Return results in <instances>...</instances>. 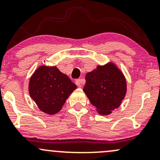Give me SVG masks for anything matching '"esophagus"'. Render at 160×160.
Wrapping results in <instances>:
<instances>
[{"label":"esophagus","mask_w":160,"mask_h":160,"mask_svg":"<svg viewBox=\"0 0 160 160\" xmlns=\"http://www.w3.org/2000/svg\"><path fill=\"white\" fill-rule=\"evenodd\" d=\"M75 83H76V85L78 86V87H81L82 84L83 83V80H82V79H78V80H76V81H75Z\"/></svg>","instance_id":"esophagus-1"}]
</instances>
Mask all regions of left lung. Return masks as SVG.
<instances>
[{"label":"left lung","mask_w":160,"mask_h":160,"mask_svg":"<svg viewBox=\"0 0 160 160\" xmlns=\"http://www.w3.org/2000/svg\"><path fill=\"white\" fill-rule=\"evenodd\" d=\"M83 92L101 115L118 108L126 94V80L113 62L98 65L86 75Z\"/></svg>","instance_id":"left-lung-1"}]
</instances>
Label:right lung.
<instances>
[{
    "label": "right lung",
    "mask_w": 160,
    "mask_h": 160,
    "mask_svg": "<svg viewBox=\"0 0 160 160\" xmlns=\"http://www.w3.org/2000/svg\"><path fill=\"white\" fill-rule=\"evenodd\" d=\"M76 89L77 86L56 66H40L31 77L28 85L31 98L40 111L50 115L61 111Z\"/></svg>",
    "instance_id": "right-lung-1"
}]
</instances>
